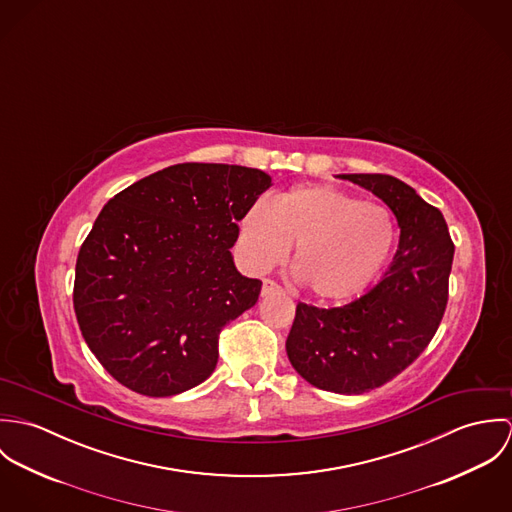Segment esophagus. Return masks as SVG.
Returning a JSON list of instances; mask_svg holds the SVG:
<instances>
[{
	"label": "esophagus",
	"instance_id": "34e87169",
	"mask_svg": "<svg viewBox=\"0 0 512 512\" xmlns=\"http://www.w3.org/2000/svg\"><path fill=\"white\" fill-rule=\"evenodd\" d=\"M282 292V288L274 280H264L262 282V295H272V293Z\"/></svg>",
	"mask_w": 512,
	"mask_h": 512
}]
</instances>
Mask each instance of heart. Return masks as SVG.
<instances>
[{
    "label": "heart",
    "mask_w": 512,
    "mask_h": 512,
    "mask_svg": "<svg viewBox=\"0 0 512 512\" xmlns=\"http://www.w3.org/2000/svg\"><path fill=\"white\" fill-rule=\"evenodd\" d=\"M394 242V219L376 203L329 185L280 193L272 205L254 203L240 219L246 264L266 272L295 246L293 272L319 299L343 301L365 292Z\"/></svg>",
    "instance_id": "heart-1"
}]
</instances>
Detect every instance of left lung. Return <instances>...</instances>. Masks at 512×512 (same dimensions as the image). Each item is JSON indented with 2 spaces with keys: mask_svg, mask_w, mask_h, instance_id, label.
<instances>
[{
  "mask_svg": "<svg viewBox=\"0 0 512 512\" xmlns=\"http://www.w3.org/2000/svg\"><path fill=\"white\" fill-rule=\"evenodd\" d=\"M378 199L400 226L398 250L376 286L341 307L297 303L288 359L309 384L363 394L412 365L438 331L455 246L443 215L382 173L339 175Z\"/></svg>",
  "mask_w": 512,
  "mask_h": 512,
  "instance_id": "8db88e82",
  "label": "left lung"
}]
</instances>
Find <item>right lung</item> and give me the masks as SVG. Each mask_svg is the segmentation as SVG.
Returning <instances> with one entry per match:
<instances>
[{"instance_id":"right-lung-1","label":"right lung","mask_w":512,"mask_h":512,"mask_svg":"<svg viewBox=\"0 0 512 512\" xmlns=\"http://www.w3.org/2000/svg\"><path fill=\"white\" fill-rule=\"evenodd\" d=\"M270 185L252 167L179 163L104 205L76 258L73 303L88 349L120 384L163 398L213 374L220 329L262 290L230 248Z\"/></svg>"}]
</instances>
